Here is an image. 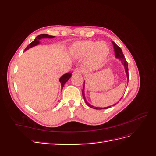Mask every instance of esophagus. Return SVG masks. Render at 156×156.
I'll return each mask as SVG.
<instances>
[{
	"instance_id": "obj_1",
	"label": "esophagus",
	"mask_w": 156,
	"mask_h": 156,
	"mask_svg": "<svg viewBox=\"0 0 156 156\" xmlns=\"http://www.w3.org/2000/svg\"><path fill=\"white\" fill-rule=\"evenodd\" d=\"M83 72V69L81 68H77L76 69H75L74 72H73V73L75 74H81Z\"/></svg>"
}]
</instances>
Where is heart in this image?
<instances>
[{"mask_svg":"<svg viewBox=\"0 0 156 156\" xmlns=\"http://www.w3.org/2000/svg\"><path fill=\"white\" fill-rule=\"evenodd\" d=\"M69 53L75 59L84 58V64L89 69L97 70L104 64L109 54V48L105 41L83 40L72 45Z\"/></svg>","mask_w":156,"mask_h":156,"instance_id":"1","label":"heart"}]
</instances>
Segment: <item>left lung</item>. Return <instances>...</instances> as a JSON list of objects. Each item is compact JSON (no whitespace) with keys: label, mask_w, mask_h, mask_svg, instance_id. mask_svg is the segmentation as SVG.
Masks as SVG:
<instances>
[{"label":"left lung","mask_w":156,"mask_h":156,"mask_svg":"<svg viewBox=\"0 0 156 156\" xmlns=\"http://www.w3.org/2000/svg\"><path fill=\"white\" fill-rule=\"evenodd\" d=\"M112 45H113V48H114V49H115V57L118 59H119L120 61L122 64H123L124 67V69H125V72L126 73V75H127V83H128V80H129V74H128V65H127V61L125 58V56H124V54L123 53H122V49L121 48H120V47L118 46L114 41H112ZM84 86H83V92H82V94H83V98H84V101H85V103H87V105L90 107V108H94V109H105V108H108L111 107V106H108L107 107H94L93 105H92L91 104H90L89 103H88V101L86 100V98H85V95H84ZM122 98V97L120 98L121 99ZM119 100V101H120ZM119 101H118L116 103H118L119 102ZM116 105V103H115L114 105H112V106H114Z\"/></svg>","instance_id":"obj_1"}]
</instances>
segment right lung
I'll return each mask as SVG.
<instances>
[{"label": "right lung", "instance_id": "right-lung-1", "mask_svg": "<svg viewBox=\"0 0 156 156\" xmlns=\"http://www.w3.org/2000/svg\"><path fill=\"white\" fill-rule=\"evenodd\" d=\"M53 37H55L54 36H50V35H48L47 34H42L38 35L34 39V41L31 42V43L27 47L26 49H25V51L28 50L29 49H30V48H32V47L38 45L40 44V40L41 39H43V38H53ZM71 77H72V73L69 72V73H67L63 75L60 78L59 81L61 83V88H62H62L64 86L65 83L68 81Z\"/></svg>", "mask_w": 156, "mask_h": 156}]
</instances>
